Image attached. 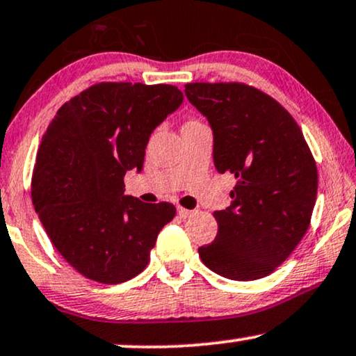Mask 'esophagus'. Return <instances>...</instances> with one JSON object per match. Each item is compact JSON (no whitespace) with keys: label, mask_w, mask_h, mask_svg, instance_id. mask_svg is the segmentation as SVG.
<instances>
[{"label":"esophagus","mask_w":356,"mask_h":356,"mask_svg":"<svg viewBox=\"0 0 356 356\" xmlns=\"http://www.w3.org/2000/svg\"><path fill=\"white\" fill-rule=\"evenodd\" d=\"M177 215H179V218H182V220H186V218L193 215V211L192 210H187V208L177 207Z\"/></svg>","instance_id":"1"}]
</instances>
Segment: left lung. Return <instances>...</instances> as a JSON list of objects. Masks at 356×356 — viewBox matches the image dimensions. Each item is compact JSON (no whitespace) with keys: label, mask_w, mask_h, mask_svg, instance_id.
Returning a JSON list of instances; mask_svg holds the SVG:
<instances>
[{"label":"left lung","mask_w":356,"mask_h":356,"mask_svg":"<svg viewBox=\"0 0 356 356\" xmlns=\"http://www.w3.org/2000/svg\"><path fill=\"white\" fill-rule=\"evenodd\" d=\"M186 96L208 118L218 172L236 177L231 205L213 213L218 234L202 262L229 280L267 277L285 262L311 222L317 168L295 118L243 83H188Z\"/></svg>","instance_id":"1"}]
</instances>
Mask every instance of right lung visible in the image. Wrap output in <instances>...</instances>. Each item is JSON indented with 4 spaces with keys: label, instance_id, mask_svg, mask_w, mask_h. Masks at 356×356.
Returning a JSON list of instances; mask_svg holds the SVG:
<instances>
[{
    "label": "right lung",
    "instance_id": "1",
    "mask_svg": "<svg viewBox=\"0 0 356 356\" xmlns=\"http://www.w3.org/2000/svg\"><path fill=\"white\" fill-rule=\"evenodd\" d=\"M184 94L170 84L97 83L70 99L37 151L32 203L63 259L89 280L117 285L136 277L172 203L125 195L127 170L143 169L149 135Z\"/></svg>",
    "mask_w": 356,
    "mask_h": 356
}]
</instances>
